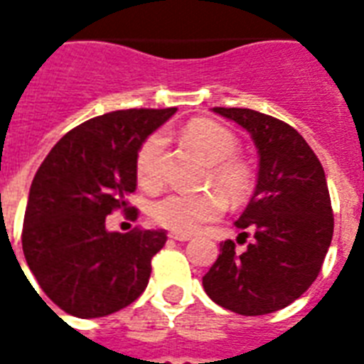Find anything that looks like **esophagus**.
Segmentation results:
<instances>
[{"instance_id": "obj_1", "label": "esophagus", "mask_w": 364, "mask_h": 364, "mask_svg": "<svg viewBox=\"0 0 364 364\" xmlns=\"http://www.w3.org/2000/svg\"><path fill=\"white\" fill-rule=\"evenodd\" d=\"M170 238H171V240H176V242H188V240H191V236H188V234H176V232H171V234H170Z\"/></svg>"}]
</instances>
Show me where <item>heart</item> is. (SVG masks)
<instances>
[{
  "mask_svg": "<svg viewBox=\"0 0 364 364\" xmlns=\"http://www.w3.org/2000/svg\"><path fill=\"white\" fill-rule=\"evenodd\" d=\"M183 137L210 162L208 181L213 183L228 200L238 202L247 196L251 188V171L247 164L236 156L240 143L232 130L210 119H196L183 128ZM164 145V136L153 134L137 151V179L145 187H156L162 179ZM223 210L225 200L217 191H173L151 205V217L156 225L171 232L193 234L204 223L215 221Z\"/></svg>",
  "mask_w": 364,
  "mask_h": 364,
  "instance_id": "1",
  "label": "heart"
}]
</instances>
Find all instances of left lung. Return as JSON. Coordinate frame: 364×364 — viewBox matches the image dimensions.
<instances>
[{
    "label": "left lung",
    "mask_w": 364,
    "mask_h": 364,
    "mask_svg": "<svg viewBox=\"0 0 364 364\" xmlns=\"http://www.w3.org/2000/svg\"><path fill=\"white\" fill-rule=\"evenodd\" d=\"M213 113L249 132L259 153L253 196L234 225L242 228V253L232 240L202 277L205 294L240 316H264L306 293L321 272L334 219L325 171L293 126L240 107Z\"/></svg>",
    "instance_id": "obj_1"
}]
</instances>
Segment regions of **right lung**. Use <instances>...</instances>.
<instances>
[{
  "label": "right lung",
  "instance_id": "right-lung-1",
  "mask_svg": "<svg viewBox=\"0 0 364 364\" xmlns=\"http://www.w3.org/2000/svg\"><path fill=\"white\" fill-rule=\"evenodd\" d=\"M176 107L94 117L60 139L39 166L26 205L22 249L39 287L65 314L92 319L132 304L145 291L166 230L109 232L105 217L130 211L136 156ZM137 211L132 210L130 217Z\"/></svg>",
  "mask_w": 364,
  "mask_h": 364
}]
</instances>
